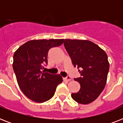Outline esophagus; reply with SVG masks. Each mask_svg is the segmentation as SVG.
Listing matches in <instances>:
<instances>
[{"instance_id":"esophagus-1","label":"esophagus","mask_w":123,"mask_h":123,"mask_svg":"<svg viewBox=\"0 0 123 123\" xmlns=\"http://www.w3.org/2000/svg\"><path fill=\"white\" fill-rule=\"evenodd\" d=\"M63 79L64 80L68 81V82H69V81H70L71 80V77H69V76H68V77H65V78H63Z\"/></svg>"}]
</instances>
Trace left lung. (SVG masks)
Masks as SVG:
<instances>
[{
  "label": "left lung",
  "instance_id": "1",
  "mask_svg": "<svg viewBox=\"0 0 123 123\" xmlns=\"http://www.w3.org/2000/svg\"><path fill=\"white\" fill-rule=\"evenodd\" d=\"M64 46L80 77L74 79L80 84L77 93L71 94L75 101L89 104L94 101L105 88L109 70L107 54L99 46L88 40L64 39Z\"/></svg>",
  "mask_w": 123,
  "mask_h": 123
}]
</instances>
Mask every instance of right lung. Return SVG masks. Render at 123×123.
Instances as JSON below:
<instances>
[{"mask_svg":"<svg viewBox=\"0 0 123 123\" xmlns=\"http://www.w3.org/2000/svg\"><path fill=\"white\" fill-rule=\"evenodd\" d=\"M64 39H39L27 41L13 55L12 68L20 89L32 101L43 103L54 96L56 88L62 82L60 75L42 71L48 64V51L61 45Z\"/></svg>","mask_w":123,"mask_h":123,"instance_id":"1","label":"right lung"}]
</instances>
